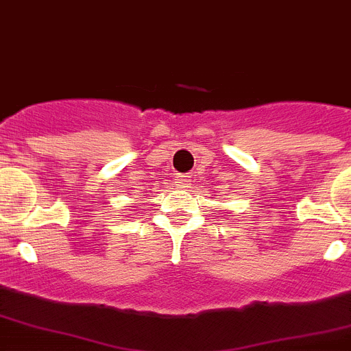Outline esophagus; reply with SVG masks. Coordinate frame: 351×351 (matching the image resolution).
I'll use <instances>...</instances> for the list:
<instances>
[{"label": "esophagus", "instance_id": "34e87169", "mask_svg": "<svg viewBox=\"0 0 351 351\" xmlns=\"http://www.w3.org/2000/svg\"><path fill=\"white\" fill-rule=\"evenodd\" d=\"M174 182H176V186H177V187H180V189H186L187 184H189L191 180L187 179V176L177 174V176H176V179H174Z\"/></svg>", "mask_w": 351, "mask_h": 351}]
</instances>
